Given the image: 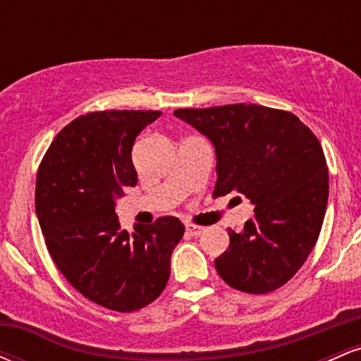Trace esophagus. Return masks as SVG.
<instances>
[{
  "label": "esophagus",
  "instance_id": "1",
  "mask_svg": "<svg viewBox=\"0 0 361 361\" xmlns=\"http://www.w3.org/2000/svg\"><path fill=\"white\" fill-rule=\"evenodd\" d=\"M186 233H188L190 235H200L202 233H204V227L202 226H195V224H186Z\"/></svg>",
  "mask_w": 361,
  "mask_h": 361
}]
</instances>
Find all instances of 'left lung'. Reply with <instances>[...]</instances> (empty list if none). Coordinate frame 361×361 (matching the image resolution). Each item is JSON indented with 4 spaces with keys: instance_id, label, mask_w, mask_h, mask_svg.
Segmentation results:
<instances>
[{
    "instance_id": "1",
    "label": "left lung",
    "mask_w": 361,
    "mask_h": 361,
    "mask_svg": "<svg viewBox=\"0 0 361 361\" xmlns=\"http://www.w3.org/2000/svg\"><path fill=\"white\" fill-rule=\"evenodd\" d=\"M176 117L207 135L217 154L214 197L238 192L255 205L243 233L215 270L246 293L280 288L300 270L324 221L329 173L314 132L287 110L255 103L178 109Z\"/></svg>"
}]
</instances>
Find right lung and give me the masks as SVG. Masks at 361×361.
I'll return each mask as SVG.
<instances>
[{
	"label": "right lung",
	"instance_id": "add662e5",
	"mask_svg": "<svg viewBox=\"0 0 361 361\" xmlns=\"http://www.w3.org/2000/svg\"><path fill=\"white\" fill-rule=\"evenodd\" d=\"M159 115H81L56 135L37 171L35 210L52 261L86 299L117 312H134L161 295L185 234L180 219L169 215L128 234L115 214V197L137 185L134 140Z\"/></svg>",
	"mask_w": 361,
	"mask_h": 361
}]
</instances>
